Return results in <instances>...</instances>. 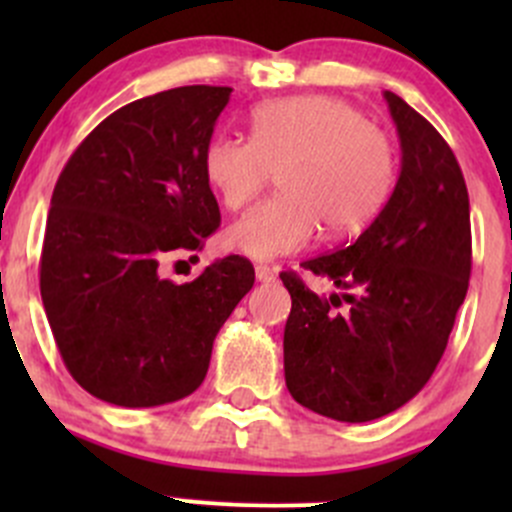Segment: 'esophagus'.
I'll return each mask as SVG.
<instances>
[{
  "label": "esophagus",
  "mask_w": 512,
  "mask_h": 512,
  "mask_svg": "<svg viewBox=\"0 0 512 512\" xmlns=\"http://www.w3.org/2000/svg\"><path fill=\"white\" fill-rule=\"evenodd\" d=\"M275 275H277V272L272 270V267H267V265H257L255 267L257 282H272V280H275Z\"/></svg>",
  "instance_id": "34e87169"
}]
</instances>
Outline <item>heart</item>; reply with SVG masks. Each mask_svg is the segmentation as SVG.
<instances>
[{"label": "heart", "mask_w": 512, "mask_h": 512, "mask_svg": "<svg viewBox=\"0 0 512 512\" xmlns=\"http://www.w3.org/2000/svg\"><path fill=\"white\" fill-rule=\"evenodd\" d=\"M252 138L215 136L203 173L225 208L250 203L272 168H282V195L255 205L225 230V245L252 260L294 255L329 235L364 230L389 200L396 156L389 136L364 121L352 103L307 94L260 103Z\"/></svg>", "instance_id": "b5f03b06"}]
</instances>
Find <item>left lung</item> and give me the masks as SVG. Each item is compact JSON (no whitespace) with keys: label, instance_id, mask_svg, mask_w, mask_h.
Listing matches in <instances>:
<instances>
[{"label":"left lung","instance_id":"1","mask_svg":"<svg viewBox=\"0 0 512 512\" xmlns=\"http://www.w3.org/2000/svg\"><path fill=\"white\" fill-rule=\"evenodd\" d=\"M401 141L389 203L344 250L302 262L344 294L319 297L282 272L292 312L285 381L304 409L364 423L401 409L446 352L471 277V205L441 133L384 91Z\"/></svg>","mask_w":512,"mask_h":512}]
</instances>
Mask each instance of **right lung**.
<instances>
[{
  "label": "right lung",
  "instance_id": "right-lung-1",
  "mask_svg": "<svg viewBox=\"0 0 512 512\" xmlns=\"http://www.w3.org/2000/svg\"><path fill=\"white\" fill-rule=\"evenodd\" d=\"M230 86H180L101 121L56 180L39 287L61 359L91 396L126 409L185 399L255 270L240 255L193 282L160 262L200 250L220 225L203 153Z\"/></svg>",
  "mask_w": 512,
  "mask_h": 512
}]
</instances>
